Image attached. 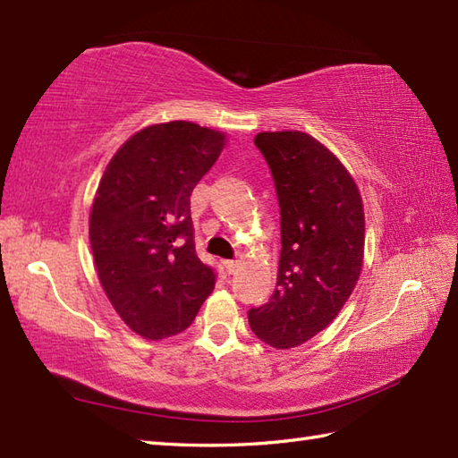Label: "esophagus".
Here are the masks:
<instances>
[{
    "mask_svg": "<svg viewBox=\"0 0 458 458\" xmlns=\"http://www.w3.org/2000/svg\"><path fill=\"white\" fill-rule=\"evenodd\" d=\"M222 264H224V267H226L228 274H234V271L238 269V261L236 259H224Z\"/></svg>",
    "mask_w": 458,
    "mask_h": 458,
    "instance_id": "1",
    "label": "esophagus"
}]
</instances>
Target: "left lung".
<instances>
[{
  "mask_svg": "<svg viewBox=\"0 0 458 458\" xmlns=\"http://www.w3.org/2000/svg\"><path fill=\"white\" fill-rule=\"evenodd\" d=\"M254 143L276 181L281 256L274 295L248 320L259 340L287 350L325 330L354 291L364 207L344 165L309 133L261 131Z\"/></svg>",
  "mask_w": 458,
  "mask_h": 458,
  "instance_id": "obj_1",
  "label": "left lung"
}]
</instances>
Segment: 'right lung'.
<instances>
[{"instance_id": "obj_1", "label": "right lung", "mask_w": 458, "mask_h": 458, "mask_svg": "<svg viewBox=\"0 0 458 458\" xmlns=\"http://www.w3.org/2000/svg\"><path fill=\"white\" fill-rule=\"evenodd\" d=\"M226 135L192 122L133 133L106 167L90 212V246L106 297L135 335L161 340L197 317L216 274L194 250L191 192Z\"/></svg>"}]
</instances>
